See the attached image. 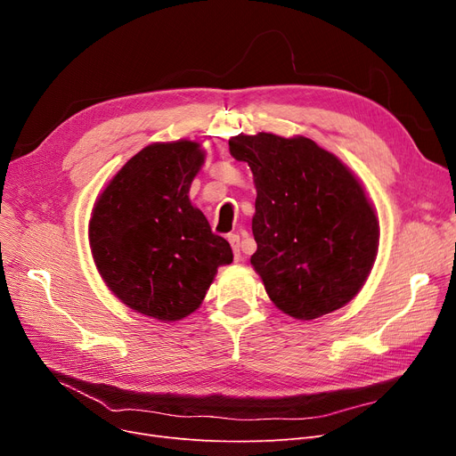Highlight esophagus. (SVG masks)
<instances>
[{"label":"esophagus","mask_w":456,"mask_h":456,"mask_svg":"<svg viewBox=\"0 0 456 456\" xmlns=\"http://www.w3.org/2000/svg\"><path fill=\"white\" fill-rule=\"evenodd\" d=\"M227 240H229V244H231V248H232L234 260H236V262L242 260V253H240V248H242V244H240V234H229Z\"/></svg>","instance_id":"esophagus-1"}]
</instances>
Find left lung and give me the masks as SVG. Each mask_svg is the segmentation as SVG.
<instances>
[{
  "label": "left lung",
  "instance_id": "8db88e82",
  "mask_svg": "<svg viewBox=\"0 0 456 456\" xmlns=\"http://www.w3.org/2000/svg\"><path fill=\"white\" fill-rule=\"evenodd\" d=\"M229 151L253 172L251 265L270 299L297 320L349 303L368 279L379 246V222L361 183L305 136L238 134Z\"/></svg>",
  "mask_w": 456,
  "mask_h": 456
}]
</instances>
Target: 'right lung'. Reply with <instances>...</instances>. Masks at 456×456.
I'll use <instances>...</instances> for the list:
<instances>
[{"label":"right lung","instance_id":"add662e5","mask_svg":"<svg viewBox=\"0 0 456 456\" xmlns=\"http://www.w3.org/2000/svg\"><path fill=\"white\" fill-rule=\"evenodd\" d=\"M203 159L196 142L151 143L114 175L90 218L92 255L112 294L160 322L194 313L218 266L232 262L229 242L188 200Z\"/></svg>","mask_w":456,"mask_h":456}]
</instances>
